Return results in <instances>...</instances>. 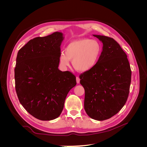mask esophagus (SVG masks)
I'll return each instance as SVG.
<instances>
[{
  "mask_svg": "<svg viewBox=\"0 0 147 147\" xmlns=\"http://www.w3.org/2000/svg\"><path fill=\"white\" fill-rule=\"evenodd\" d=\"M80 78H79L78 77H77V78H76L77 83H80Z\"/></svg>",
  "mask_w": 147,
  "mask_h": 147,
  "instance_id": "34e87169",
  "label": "esophagus"
}]
</instances>
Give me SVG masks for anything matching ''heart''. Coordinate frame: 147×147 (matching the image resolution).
<instances>
[{"instance_id":"1","label":"heart","mask_w":147,"mask_h":147,"mask_svg":"<svg viewBox=\"0 0 147 147\" xmlns=\"http://www.w3.org/2000/svg\"><path fill=\"white\" fill-rule=\"evenodd\" d=\"M102 48L95 40L80 38L71 42L65 49V54L59 56L60 64L66 67L72 61L74 68L81 73L87 72L94 67L98 61Z\"/></svg>"}]
</instances>
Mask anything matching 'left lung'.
<instances>
[{"label": "left lung", "instance_id": "left-lung-1", "mask_svg": "<svg viewBox=\"0 0 147 147\" xmlns=\"http://www.w3.org/2000/svg\"><path fill=\"white\" fill-rule=\"evenodd\" d=\"M103 43L94 67L80 75L85 92L84 108L90 118L103 121L119 112L129 92L131 70L127 55L112 38L93 35Z\"/></svg>", "mask_w": 147, "mask_h": 147}]
</instances>
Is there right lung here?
Here are the masks:
<instances>
[{"label":"right lung","instance_id":"add662e5","mask_svg":"<svg viewBox=\"0 0 147 147\" xmlns=\"http://www.w3.org/2000/svg\"><path fill=\"white\" fill-rule=\"evenodd\" d=\"M63 34L55 32L29 40L18 53L15 68V89L27 112L42 121L61 115L76 77L58 69Z\"/></svg>","mask_w":147,"mask_h":147}]
</instances>
